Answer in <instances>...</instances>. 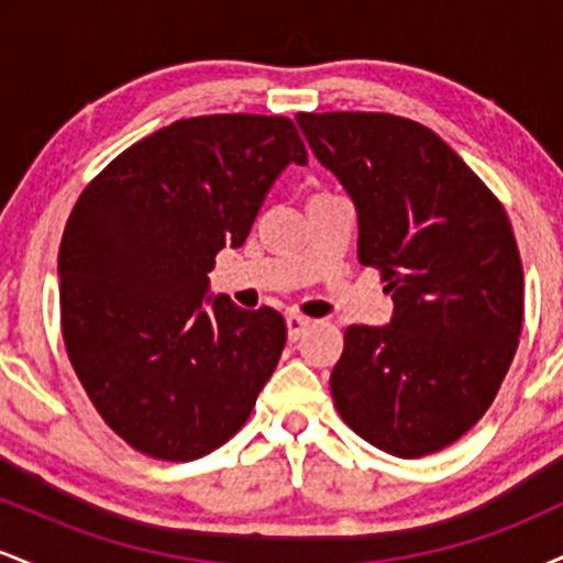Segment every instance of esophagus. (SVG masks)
I'll list each match as a JSON object with an SVG mask.
<instances>
[{"instance_id":"obj_1","label":"esophagus","mask_w":563,"mask_h":563,"mask_svg":"<svg viewBox=\"0 0 563 563\" xmlns=\"http://www.w3.org/2000/svg\"><path fill=\"white\" fill-rule=\"evenodd\" d=\"M309 325H312V320L303 318V314H288V318H286L288 339H290V341H299L301 335L309 331Z\"/></svg>"}]
</instances>
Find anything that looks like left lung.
I'll list each match as a JSON object with an SVG mask.
<instances>
[{
  "label": "left lung",
  "instance_id": "1",
  "mask_svg": "<svg viewBox=\"0 0 563 563\" xmlns=\"http://www.w3.org/2000/svg\"><path fill=\"white\" fill-rule=\"evenodd\" d=\"M357 206V256L394 299L349 325L331 373L339 416L397 457L457 442L489 410L519 346L525 269L506 209L439 134L391 113H299Z\"/></svg>",
  "mask_w": 563,
  "mask_h": 563
}]
</instances>
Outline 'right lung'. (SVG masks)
I'll list each match as a JSON object with an SVG mask.
<instances>
[{
    "label": "right lung",
    "instance_id": "right-lung-1",
    "mask_svg": "<svg viewBox=\"0 0 563 563\" xmlns=\"http://www.w3.org/2000/svg\"><path fill=\"white\" fill-rule=\"evenodd\" d=\"M307 147L286 115L217 113L134 142L84 187L57 256L70 365L129 448L196 461L254 410L286 346L275 309L203 296L262 200Z\"/></svg>",
    "mask_w": 563,
    "mask_h": 563
}]
</instances>
